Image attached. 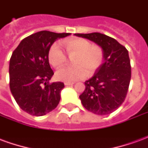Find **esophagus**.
Masks as SVG:
<instances>
[{
  "instance_id": "34e87169",
  "label": "esophagus",
  "mask_w": 148,
  "mask_h": 148,
  "mask_svg": "<svg viewBox=\"0 0 148 148\" xmlns=\"http://www.w3.org/2000/svg\"><path fill=\"white\" fill-rule=\"evenodd\" d=\"M74 82H65L64 85L65 86H71V85H74Z\"/></svg>"
}]
</instances>
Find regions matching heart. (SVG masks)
I'll return each mask as SVG.
<instances>
[{"mask_svg": "<svg viewBox=\"0 0 148 148\" xmlns=\"http://www.w3.org/2000/svg\"><path fill=\"white\" fill-rule=\"evenodd\" d=\"M67 55L75 57L73 59L74 67H62L55 73V77L62 82H74L90 75L98 69L102 63L104 51L97 45H91L88 40L84 39H71L63 42ZM50 63L55 68L62 66L66 61L64 52L58 44L52 46L48 53Z\"/></svg>", "mask_w": 148, "mask_h": 148, "instance_id": "1", "label": "heart"}]
</instances>
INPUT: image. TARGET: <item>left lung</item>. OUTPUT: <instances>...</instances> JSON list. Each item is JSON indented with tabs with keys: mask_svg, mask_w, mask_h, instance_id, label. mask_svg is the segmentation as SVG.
I'll use <instances>...</instances> for the list:
<instances>
[{
	"mask_svg": "<svg viewBox=\"0 0 148 148\" xmlns=\"http://www.w3.org/2000/svg\"><path fill=\"white\" fill-rule=\"evenodd\" d=\"M95 42L104 51V63L90 79L79 98L85 109L97 115H108L124 102L131 80L128 51L113 38L99 32L74 34Z\"/></svg>",
	"mask_w": 148,
	"mask_h": 148,
	"instance_id": "8db88e82",
	"label": "left lung"
}]
</instances>
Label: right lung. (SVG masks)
I'll return each mask as SVG.
<instances>
[{"label": "right lung", "instance_id": "obj_1", "mask_svg": "<svg viewBox=\"0 0 148 148\" xmlns=\"http://www.w3.org/2000/svg\"><path fill=\"white\" fill-rule=\"evenodd\" d=\"M71 33L41 31L24 38L9 62V86L12 96L22 110L41 116L55 109L61 98L64 84H49L54 72L48 53L54 42Z\"/></svg>", "mask_w": 148, "mask_h": 148}]
</instances>
